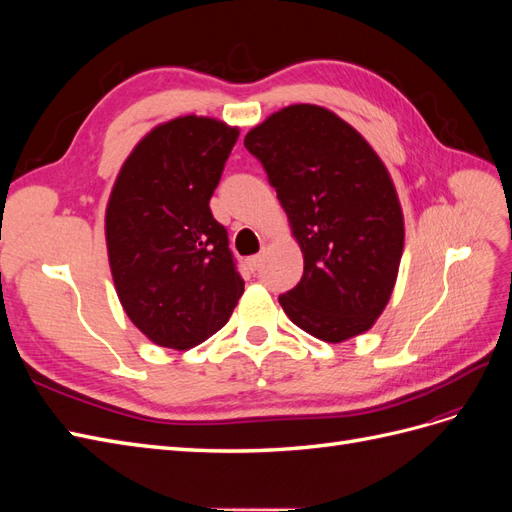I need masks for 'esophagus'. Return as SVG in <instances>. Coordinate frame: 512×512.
<instances>
[{"label": "esophagus", "instance_id": "esophagus-1", "mask_svg": "<svg viewBox=\"0 0 512 512\" xmlns=\"http://www.w3.org/2000/svg\"><path fill=\"white\" fill-rule=\"evenodd\" d=\"M260 265H262V254H256V256L247 258V267H250L252 271H258Z\"/></svg>", "mask_w": 512, "mask_h": 512}]
</instances>
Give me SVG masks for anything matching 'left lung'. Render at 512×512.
<instances>
[{
    "instance_id": "1",
    "label": "left lung",
    "mask_w": 512,
    "mask_h": 512,
    "mask_svg": "<svg viewBox=\"0 0 512 512\" xmlns=\"http://www.w3.org/2000/svg\"><path fill=\"white\" fill-rule=\"evenodd\" d=\"M265 166L303 252L301 282L280 297L286 316L322 342L374 327L404 254V211L378 153L316 104L282 108L245 134Z\"/></svg>"
}]
</instances>
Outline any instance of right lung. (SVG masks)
Masks as SVG:
<instances>
[{
    "instance_id": "right-lung-1",
    "label": "right lung",
    "mask_w": 512,
    "mask_h": 512,
    "mask_svg": "<svg viewBox=\"0 0 512 512\" xmlns=\"http://www.w3.org/2000/svg\"><path fill=\"white\" fill-rule=\"evenodd\" d=\"M239 128L183 115L123 162L104 235L123 312L153 344L188 350L218 333L243 294L226 228L209 209Z\"/></svg>"
}]
</instances>
